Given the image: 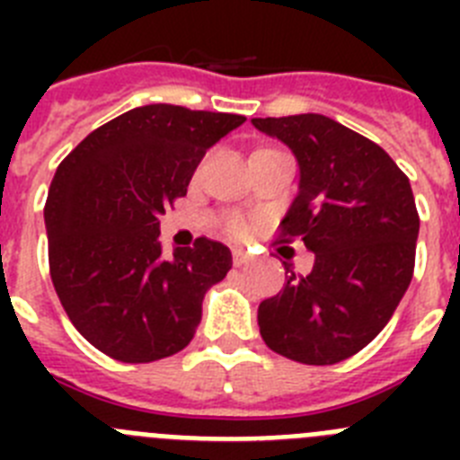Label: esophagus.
I'll use <instances>...</instances> for the list:
<instances>
[{
	"instance_id": "esophagus-1",
	"label": "esophagus",
	"mask_w": 460,
	"mask_h": 460,
	"mask_svg": "<svg viewBox=\"0 0 460 460\" xmlns=\"http://www.w3.org/2000/svg\"><path fill=\"white\" fill-rule=\"evenodd\" d=\"M249 260H251V255L246 253V251H243V249H234V251H233V262H234V265H237V267L246 265Z\"/></svg>"
}]
</instances>
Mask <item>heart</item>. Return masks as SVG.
Segmentation results:
<instances>
[{"label": "heart", "instance_id": "heart-1", "mask_svg": "<svg viewBox=\"0 0 460 460\" xmlns=\"http://www.w3.org/2000/svg\"><path fill=\"white\" fill-rule=\"evenodd\" d=\"M227 230H230L233 234H242L243 230H246V221L239 217H233L230 221H227Z\"/></svg>", "mask_w": 460, "mask_h": 460}]
</instances>
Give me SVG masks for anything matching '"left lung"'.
Returning a JSON list of instances; mask_svg holds the SVG:
<instances>
[{"instance_id": "left-lung-1", "label": "left lung", "mask_w": 460, "mask_h": 460, "mask_svg": "<svg viewBox=\"0 0 460 460\" xmlns=\"http://www.w3.org/2000/svg\"><path fill=\"white\" fill-rule=\"evenodd\" d=\"M299 164V193L280 242L315 253L311 274L286 265L288 283L260 304L271 350L327 367L357 355L389 323L414 271L420 214L410 180L385 149L324 115L251 119Z\"/></svg>"}]
</instances>
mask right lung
Returning a JSON list of instances; mask_svg holds the SVG:
<instances>
[{"mask_svg": "<svg viewBox=\"0 0 460 460\" xmlns=\"http://www.w3.org/2000/svg\"><path fill=\"white\" fill-rule=\"evenodd\" d=\"M243 121L142 105L99 126L59 164L43 209L52 286L73 327L103 355L147 364L190 343L202 299L233 255L200 237L165 258L158 217L184 198L207 149Z\"/></svg>", "mask_w": 460, "mask_h": 460, "instance_id": "obj_1", "label": "right lung"}]
</instances>
